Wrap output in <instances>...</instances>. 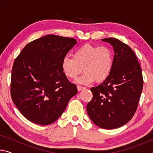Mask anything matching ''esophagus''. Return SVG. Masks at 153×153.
<instances>
[{"label": "esophagus", "mask_w": 153, "mask_h": 153, "mask_svg": "<svg viewBox=\"0 0 153 153\" xmlns=\"http://www.w3.org/2000/svg\"><path fill=\"white\" fill-rule=\"evenodd\" d=\"M77 90H78V91H80V90H84V89L86 88H85V87H84V86H79V85H77Z\"/></svg>", "instance_id": "obj_1"}]
</instances>
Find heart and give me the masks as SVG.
Here are the masks:
<instances>
[{
	"instance_id": "b5f03b06",
	"label": "heart",
	"mask_w": 153,
	"mask_h": 153,
	"mask_svg": "<svg viewBox=\"0 0 153 153\" xmlns=\"http://www.w3.org/2000/svg\"><path fill=\"white\" fill-rule=\"evenodd\" d=\"M113 65L114 53L110 47L85 44L74 52L73 57L63 58L61 68L69 79L76 78L84 70V74L77 82L87 84L94 80L104 82L110 76Z\"/></svg>"
}]
</instances>
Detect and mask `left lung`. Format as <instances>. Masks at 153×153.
<instances>
[{"mask_svg":"<svg viewBox=\"0 0 153 153\" xmlns=\"http://www.w3.org/2000/svg\"><path fill=\"white\" fill-rule=\"evenodd\" d=\"M102 41L113 46L114 65L108 78L91 88L87 112L92 122L107 129L123 126L133 117L143 88L142 69L134 52L115 38Z\"/></svg>","mask_w":153,"mask_h":153,"instance_id":"left-lung-1","label":"left lung"}]
</instances>
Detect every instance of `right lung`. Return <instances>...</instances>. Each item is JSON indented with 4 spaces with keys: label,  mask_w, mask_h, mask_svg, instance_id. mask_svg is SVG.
<instances>
[{
    "label": "right lung",
    "mask_w": 153,
    "mask_h": 153,
    "mask_svg": "<svg viewBox=\"0 0 153 153\" xmlns=\"http://www.w3.org/2000/svg\"><path fill=\"white\" fill-rule=\"evenodd\" d=\"M73 38L47 35L33 40L15 59L11 78L14 104L28 120L42 126L55 122L77 92L61 63L76 44Z\"/></svg>",
    "instance_id": "obj_1"
}]
</instances>
